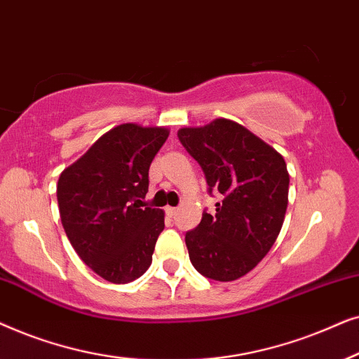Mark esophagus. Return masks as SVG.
Here are the masks:
<instances>
[{"label":"esophagus","instance_id":"esophagus-1","mask_svg":"<svg viewBox=\"0 0 359 359\" xmlns=\"http://www.w3.org/2000/svg\"><path fill=\"white\" fill-rule=\"evenodd\" d=\"M177 212H179V210H177L175 207H165V213L169 215V217H175Z\"/></svg>","mask_w":359,"mask_h":359}]
</instances>
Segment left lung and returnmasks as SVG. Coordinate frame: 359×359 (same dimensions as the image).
I'll use <instances>...</instances> for the list:
<instances>
[{
    "label": "left lung",
    "mask_w": 359,
    "mask_h": 359,
    "mask_svg": "<svg viewBox=\"0 0 359 359\" xmlns=\"http://www.w3.org/2000/svg\"><path fill=\"white\" fill-rule=\"evenodd\" d=\"M180 142L202 165L208 192L218 190L217 213L185 233L195 269L229 283L259 264L283 228L289 202L284 157L243 124L217 118L205 126L180 128Z\"/></svg>",
    "instance_id": "obj_1"
}]
</instances>
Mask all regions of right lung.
<instances>
[{
  "instance_id": "add662e5",
  "label": "right lung",
  "mask_w": 359,
  "mask_h": 359,
  "mask_svg": "<svg viewBox=\"0 0 359 359\" xmlns=\"http://www.w3.org/2000/svg\"><path fill=\"white\" fill-rule=\"evenodd\" d=\"M167 137L164 126L119 124L59 177L65 235L80 259L108 283L128 284L151 266L164 212L142 205V198L151 162Z\"/></svg>"
}]
</instances>
